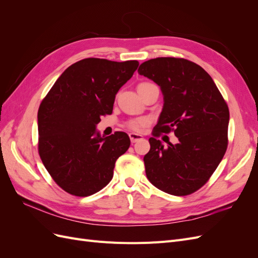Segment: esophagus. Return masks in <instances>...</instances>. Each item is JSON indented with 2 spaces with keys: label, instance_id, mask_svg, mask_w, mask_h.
I'll use <instances>...</instances> for the list:
<instances>
[{
  "label": "esophagus",
  "instance_id": "obj_1",
  "mask_svg": "<svg viewBox=\"0 0 258 258\" xmlns=\"http://www.w3.org/2000/svg\"><path fill=\"white\" fill-rule=\"evenodd\" d=\"M129 138H130L131 143H136V142H138V141H141V140L143 139L142 136L134 134V132H131V134H129Z\"/></svg>",
  "mask_w": 258,
  "mask_h": 258
}]
</instances>
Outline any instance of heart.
Returning <instances> with one entry per match:
<instances>
[{
    "instance_id": "heart-1",
    "label": "heart",
    "mask_w": 258,
    "mask_h": 258,
    "mask_svg": "<svg viewBox=\"0 0 258 258\" xmlns=\"http://www.w3.org/2000/svg\"><path fill=\"white\" fill-rule=\"evenodd\" d=\"M152 83H141L140 84L138 87H141V86H146V85H151ZM150 123V119L148 118H143V117H141V118H135V119H131L127 122V126L132 129L136 132H141L147 124Z\"/></svg>"
}]
</instances>
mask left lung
<instances>
[{
    "label": "left lung",
    "instance_id": "1",
    "mask_svg": "<svg viewBox=\"0 0 258 258\" xmlns=\"http://www.w3.org/2000/svg\"><path fill=\"white\" fill-rule=\"evenodd\" d=\"M138 72L157 84L163 107L144 156L146 176L155 187L174 196L201 188L220 165L228 145L229 110L204 69L183 58L147 60ZM172 131L176 145L163 147L157 138Z\"/></svg>",
    "mask_w": 258,
    "mask_h": 258
}]
</instances>
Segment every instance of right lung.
<instances>
[{
    "instance_id": "add662e5",
    "label": "right lung",
    "mask_w": 258,
    "mask_h": 258,
    "mask_svg": "<svg viewBox=\"0 0 258 258\" xmlns=\"http://www.w3.org/2000/svg\"><path fill=\"white\" fill-rule=\"evenodd\" d=\"M138 67L137 60H80L41 102L38 154L53 181L73 196L87 197L105 187L116 160L130 146L126 132L102 138L96 126L101 116L112 114L116 93Z\"/></svg>"
}]
</instances>
